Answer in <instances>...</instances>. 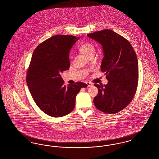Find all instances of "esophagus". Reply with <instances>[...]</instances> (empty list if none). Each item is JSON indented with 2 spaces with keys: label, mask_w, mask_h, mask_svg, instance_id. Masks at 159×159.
Instances as JSON below:
<instances>
[{
  "label": "esophagus",
  "mask_w": 159,
  "mask_h": 159,
  "mask_svg": "<svg viewBox=\"0 0 159 159\" xmlns=\"http://www.w3.org/2000/svg\"><path fill=\"white\" fill-rule=\"evenodd\" d=\"M86 83H87V85H88V87H89V86H92V85H93V84L91 83V82H87Z\"/></svg>",
  "instance_id": "esophagus-1"
}]
</instances>
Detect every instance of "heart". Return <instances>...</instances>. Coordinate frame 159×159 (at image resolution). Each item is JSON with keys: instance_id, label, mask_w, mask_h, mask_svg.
Instances as JSON below:
<instances>
[{"instance_id": "b5f03b06", "label": "heart", "mask_w": 159, "mask_h": 159, "mask_svg": "<svg viewBox=\"0 0 159 159\" xmlns=\"http://www.w3.org/2000/svg\"><path fill=\"white\" fill-rule=\"evenodd\" d=\"M79 50L86 56H88L91 53H95V47L91 43H84L80 46Z\"/></svg>"}]
</instances>
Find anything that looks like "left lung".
Instances as JSON below:
<instances>
[{
	"label": "left lung",
	"mask_w": 159,
	"mask_h": 159,
	"mask_svg": "<svg viewBox=\"0 0 159 159\" xmlns=\"http://www.w3.org/2000/svg\"><path fill=\"white\" fill-rule=\"evenodd\" d=\"M87 36L102 47L101 71L108 80L107 84H94L98 93L93 103L105 113H117L128 106L136 93L138 83L136 53L128 40L114 31L105 29Z\"/></svg>",
	"instance_id": "1"
}]
</instances>
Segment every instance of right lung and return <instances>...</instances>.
<instances>
[{
	"label": "right lung",
	"mask_w": 159,
	"mask_h": 159,
	"mask_svg": "<svg viewBox=\"0 0 159 159\" xmlns=\"http://www.w3.org/2000/svg\"><path fill=\"white\" fill-rule=\"evenodd\" d=\"M79 39L56 35L39 44L33 53L27 84L38 107L51 117H61L71 113L76 95L88 86L77 82L66 86L60 75L69 69L70 51Z\"/></svg>",
	"instance_id": "1"
}]
</instances>
